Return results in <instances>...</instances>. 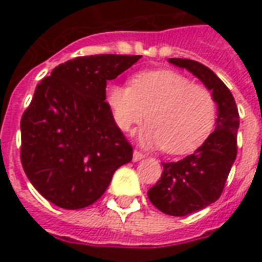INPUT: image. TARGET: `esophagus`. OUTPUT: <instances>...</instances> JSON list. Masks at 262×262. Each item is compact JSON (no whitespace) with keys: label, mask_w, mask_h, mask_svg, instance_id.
I'll return each instance as SVG.
<instances>
[{"label":"esophagus","mask_w":262,"mask_h":262,"mask_svg":"<svg viewBox=\"0 0 262 262\" xmlns=\"http://www.w3.org/2000/svg\"><path fill=\"white\" fill-rule=\"evenodd\" d=\"M143 159H144V154L140 153V151H137V150L133 151V161H135V163H137V161H140V160Z\"/></svg>","instance_id":"34e87169"}]
</instances>
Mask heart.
Returning <instances> with one entry per match:
<instances>
[{
  "label": "heart",
  "instance_id": "heart-1",
  "mask_svg": "<svg viewBox=\"0 0 262 262\" xmlns=\"http://www.w3.org/2000/svg\"><path fill=\"white\" fill-rule=\"evenodd\" d=\"M106 102L116 125L129 132L147 114L140 132L146 147L165 148L170 154L195 151L208 140L216 125L217 106L206 86L170 70L135 75L130 86H106Z\"/></svg>",
  "mask_w": 262,
  "mask_h": 262
}]
</instances>
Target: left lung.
Wrapping results in <instances>:
<instances>
[{
	"mask_svg": "<svg viewBox=\"0 0 262 262\" xmlns=\"http://www.w3.org/2000/svg\"><path fill=\"white\" fill-rule=\"evenodd\" d=\"M168 63L192 73L217 105L214 130L191 156L177 163H163L164 171L148 199L163 213L187 216L216 202L237 156L238 111L230 90L206 66L189 59H168Z\"/></svg>",
	"mask_w": 262,
	"mask_h": 262,
	"instance_id": "obj_1",
	"label": "left lung"
}]
</instances>
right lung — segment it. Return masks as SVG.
Instances as JSON below:
<instances>
[{
	"mask_svg": "<svg viewBox=\"0 0 262 262\" xmlns=\"http://www.w3.org/2000/svg\"><path fill=\"white\" fill-rule=\"evenodd\" d=\"M142 56L98 54L69 60L37 84L20 119V161L37 192L63 209L102 196L133 148L115 123L106 81Z\"/></svg>",
	"mask_w": 262,
	"mask_h": 262,
	"instance_id": "right-lung-1",
	"label": "right lung"
}]
</instances>
